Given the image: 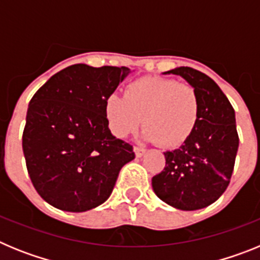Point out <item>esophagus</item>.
I'll list each match as a JSON object with an SVG mask.
<instances>
[{"mask_svg":"<svg viewBox=\"0 0 260 260\" xmlns=\"http://www.w3.org/2000/svg\"><path fill=\"white\" fill-rule=\"evenodd\" d=\"M134 152L137 155V157H141L146 153V150H144L143 147H139V146H134Z\"/></svg>","mask_w":260,"mask_h":260,"instance_id":"1","label":"esophagus"}]
</instances>
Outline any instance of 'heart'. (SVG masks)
Listing matches in <instances>:
<instances>
[{
  "mask_svg": "<svg viewBox=\"0 0 260 260\" xmlns=\"http://www.w3.org/2000/svg\"><path fill=\"white\" fill-rule=\"evenodd\" d=\"M199 114L198 91L173 78H139L125 87L123 98L113 93L105 102V116L117 137L134 134L143 117L144 137L168 148L189 139Z\"/></svg>",
  "mask_w": 260,
  "mask_h": 260,
  "instance_id": "1",
  "label": "heart"
}]
</instances>
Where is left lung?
I'll list each match as a JSON object with an SVG mask.
<instances>
[{"label":"left lung","instance_id":"obj_1","mask_svg":"<svg viewBox=\"0 0 260 260\" xmlns=\"http://www.w3.org/2000/svg\"><path fill=\"white\" fill-rule=\"evenodd\" d=\"M181 75L198 91L201 114L189 139L164 152L165 167L152 178L155 194L178 210L195 211L216 202L233 173L238 138L228 98L208 75L187 66L168 71Z\"/></svg>","mask_w":260,"mask_h":260}]
</instances>
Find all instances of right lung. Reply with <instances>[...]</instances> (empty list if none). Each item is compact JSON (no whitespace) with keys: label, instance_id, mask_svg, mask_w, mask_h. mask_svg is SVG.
Listing matches in <instances>:
<instances>
[{"label":"right lung","instance_id":"obj_1","mask_svg":"<svg viewBox=\"0 0 260 260\" xmlns=\"http://www.w3.org/2000/svg\"><path fill=\"white\" fill-rule=\"evenodd\" d=\"M130 73L77 63L53 75L31 99L22 147L38 194L62 211L84 212L112 194L133 146L113 137L105 102Z\"/></svg>","mask_w":260,"mask_h":260}]
</instances>
